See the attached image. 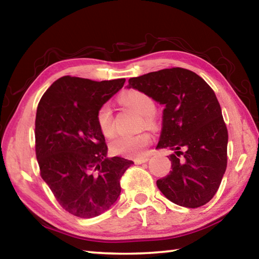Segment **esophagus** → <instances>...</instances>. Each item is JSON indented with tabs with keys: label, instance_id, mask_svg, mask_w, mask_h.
Returning a JSON list of instances; mask_svg holds the SVG:
<instances>
[{
	"label": "esophagus",
	"instance_id": "34e87169",
	"mask_svg": "<svg viewBox=\"0 0 259 259\" xmlns=\"http://www.w3.org/2000/svg\"><path fill=\"white\" fill-rule=\"evenodd\" d=\"M150 160L147 156H144V157H139V159H136L135 160V163L136 164H142V163H146V162Z\"/></svg>",
	"mask_w": 259,
	"mask_h": 259
}]
</instances>
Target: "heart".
<instances>
[{"label":"heart","mask_w":259,"mask_h":259,"mask_svg":"<svg viewBox=\"0 0 259 259\" xmlns=\"http://www.w3.org/2000/svg\"><path fill=\"white\" fill-rule=\"evenodd\" d=\"M120 102L143 115V124L148 128H154L156 120L154 113L156 106L150 96L138 90H130L120 97ZM96 123L100 133L106 138H111L115 134V124L112 106L109 103H104L96 112ZM152 142V136L144 131L136 135H120L109 143V150L115 155L126 157L142 156L146 147Z\"/></svg>","instance_id":"b5f03b06"}]
</instances>
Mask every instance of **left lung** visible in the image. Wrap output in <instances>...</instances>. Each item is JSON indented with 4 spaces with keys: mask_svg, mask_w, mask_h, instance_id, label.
I'll return each mask as SVG.
<instances>
[{
    "mask_svg": "<svg viewBox=\"0 0 259 259\" xmlns=\"http://www.w3.org/2000/svg\"><path fill=\"white\" fill-rule=\"evenodd\" d=\"M129 88L164 105L163 126L156 148L175 151L171 170L156 181L171 202L199 208L213 198L227 166L229 134L222 108L210 85L182 67L129 78Z\"/></svg>",
    "mask_w": 259,
    "mask_h": 259,
    "instance_id": "1",
    "label": "left lung"
}]
</instances>
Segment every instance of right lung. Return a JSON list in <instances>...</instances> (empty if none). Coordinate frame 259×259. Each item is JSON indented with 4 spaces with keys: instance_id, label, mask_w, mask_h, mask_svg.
<instances>
[{
    "instance_id": "1",
    "label": "right lung",
    "mask_w": 259,
    "mask_h": 259,
    "mask_svg": "<svg viewBox=\"0 0 259 259\" xmlns=\"http://www.w3.org/2000/svg\"><path fill=\"white\" fill-rule=\"evenodd\" d=\"M124 82L66 75L52 83L37 105L40 175L61 208L76 217L93 218L111 208L121 193V177L134 164L120 156L106 157L105 137L96 123L98 107Z\"/></svg>"
}]
</instances>
